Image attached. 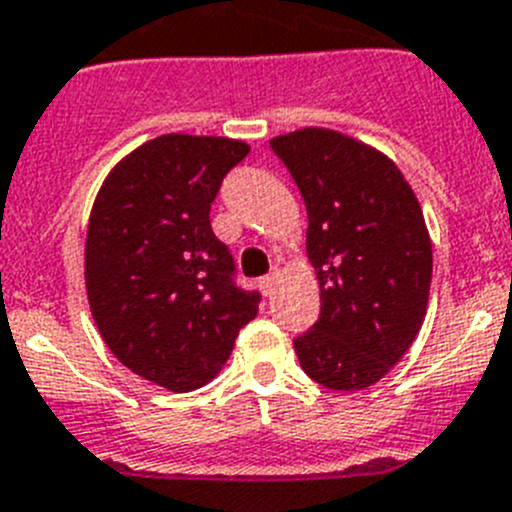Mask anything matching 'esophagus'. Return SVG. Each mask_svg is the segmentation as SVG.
<instances>
[{"label":"esophagus","mask_w":512,"mask_h":512,"mask_svg":"<svg viewBox=\"0 0 512 512\" xmlns=\"http://www.w3.org/2000/svg\"><path fill=\"white\" fill-rule=\"evenodd\" d=\"M259 287H261V292L266 294V297H271V294L276 292V287H279V274L264 276V279L259 281Z\"/></svg>","instance_id":"obj_1"}]
</instances>
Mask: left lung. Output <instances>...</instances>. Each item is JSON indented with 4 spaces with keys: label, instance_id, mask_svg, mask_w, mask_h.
I'll use <instances>...</instances> for the list:
<instances>
[{
    "label": "left lung",
    "instance_id": "1",
    "mask_svg": "<svg viewBox=\"0 0 512 512\" xmlns=\"http://www.w3.org/2000/svg\"><path fill=\"white\" fill-rule=\"evenodd\" d=\"M307 208V259L320 281V320L294 340L320 386L360 391L411 348L426 317L431 238L393 159L320 126L271 139Z\"/></svg>",
    "mask_w": 512,
    "mask_h": 512
}]
</instances>
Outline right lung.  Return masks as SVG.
Masks as SVG:
<instances>
[{"label":"right lung","instance_id":"obj_1","mask_svg":"<svg viewBox=\"0 0 512 512\" xmlns=\"http://www.w3.org/2000/svg\"><path fill=\"white\" fill-rule=\"evenodd\" d=\"M251 152L228 137L162 134L126 154L93 203L86 292L103 342L144 381L187 393L210 383L261 297L233 281L210 228L220 182Z\"/></svg>","mask_w":512,"mask_h":512}]
</instances>
